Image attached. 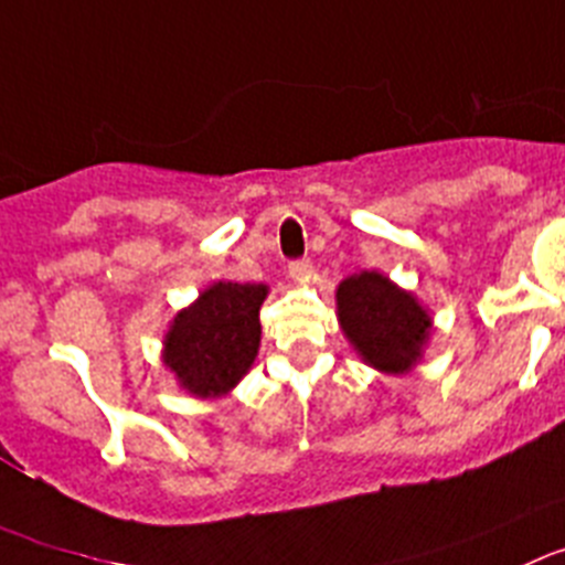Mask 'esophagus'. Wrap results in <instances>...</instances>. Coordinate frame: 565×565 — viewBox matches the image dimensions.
Segmentation results:
<instances>
[{"label":"esophagus","mask_w":565,"mask_h":565,"mask_svg":"<svg viewBox=\"0 0 565 565\" xmlns=\"http://www.w3.org/2000/svg\"><path fill=\"white\" fill-rule=\"evenodd\" d=\"M287 273L295 281H303V278H309V273H312V262H309V258H295V262H289Z\"/></svg>","instance_id":"obj_1"}]
</instances>
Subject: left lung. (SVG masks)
Segmentation results:
<instances>
[{
    "label": "left lung",
    "mask_w": 565,
    "mask_h": 565,
    "mask_svg": "<svg viewBox=\"0 0 565 565\" xmlns=\"http://www.w3.org/2000/svg\"><path fill=\"white\" fill-rule=\"evenodd\" d=\"M337 318L362 362L382 373H407L424 354L431 318L413 292L376 270L337 287Z\"/></svg>",
    "instance_id": "obj_1"
}]
</instances>
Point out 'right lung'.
I'll return each mask as SVG.
<instances>
[{
	"label": "right lung",
	"instance_id": "right-lung-1",
	"mask_svg": "<svg viewBox=\"0 0 565 565\" xmlns=\"http://www.w3.org/2000/svg\"><path fill=\"white\" fill-rule=\"evenodd\" d=\"M265 284H211L192 307L181 309L163 337V365L198 398L234 390L258 354Z\"/></svg>",
	"mask_w": 565,
	"mask_h": 565
}]
</instances>
